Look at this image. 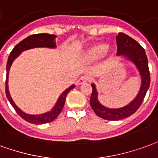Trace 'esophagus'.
<instances>
[{
	"mask_svg": "<svg viewBox=\"0 0 158 158\" xmlns=\"http://www.w3.org/2000/svg\"><path fill=\"white\" fill-rule=\"evenodd\" d=\"M89 81V78L87 77H86V76H82V77H81L79 79L77 80V85H81V84H84L86 83V82H87Z\"/></svg>",
	"mask_w": 158,
	"mask_h": 158,
	"instance_id": "1",
	"label": "esophagus"
}]
</instances>
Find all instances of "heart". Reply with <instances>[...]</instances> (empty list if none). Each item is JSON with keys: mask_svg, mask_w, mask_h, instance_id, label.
Returning a JSON list of instances; mask_svg holds the SVG:
<instances>
[{"mask_svg": "<svg viewBox=\"0 0 158 158\" xmlns=\"http://www.w3.org/2000/svg\"><path fill=\"white\" fill-rule=\"evenodd\" d=\"M114 55L115 50L113 48L106 46L103 43H97L87 47L82 54V60L84 61L93 62L102 56L104 61L108 62L112 60Z\"/></svg>", "mask_w": 158, "mask_h": 158, "instance_id": "b5f03b06", "label": "heart"}]
</instances>
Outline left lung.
Returning a JSON list of instances; mask_svg holds the SVG:
<instances>
[{"mask_svg":"<svg viewBox=\"0 0 158 158\" xmlns=\"http://www.w3.org/2000/svg\"><path fill=\"white\" fill-rule=\"evenodd\" d=\"M116 42L118 49L117 55H123L135 65L141 77V86L137 96L129 104L119 109H109L99 103L96 87L93 83L92 84L93 92L90 98L91 107L97 115L107 120H119L132 115L141 105L150 87V71L145 49L139 43L125 33H118L116 36Z\"/></svg>","mask_w":158,"mask_h":158,"instance_id":"1","label":"left lung"}]
</instances>
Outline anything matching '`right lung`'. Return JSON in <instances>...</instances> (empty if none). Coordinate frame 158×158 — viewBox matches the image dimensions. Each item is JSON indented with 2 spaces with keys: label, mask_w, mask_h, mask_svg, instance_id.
I'll return each instance as SVG.
<instances>
[{
  "label": "right lung",
  "mask_w": 158,
  "mask_h": 158,
  "mask_svg": "<svg viewBox=\"0 0 158 158\" xmlns=\"http://www.w3.org/2000/svg\"><path fill=\"white\" fill-rule=\"evenodd\" d=\"M55 38L56 35L54 34H49V33H39V34H33L30 36L27 37L26 39H24L23 41L18 43L17 45L15 46L13 49L10 53V55L8 57L7 64H6V95L9 102L11 104V106L14 108L16 112L18 113V115L21 116L23 118L24 120L29 122L31 124H35V125H42V124H46L49 122L55 120V118L58 117L60 113L61 112L62 109L64 107L65 102V98L68 93L73 89L75 87V85H71V87L67 88L66 90L64 91L63 93L60 96L57 103H55L54 108L51 111L47 112L45 114H37V115H32L28 114L26 113L23 112L18 106L15 104L13 100L10 96L9 89H8V75H9V71L12 64V62L14 61V60L21 53L27 50V49H33V48H39V47H46V48H55Z\"/></svg>",
  "instance_id": "add662e5"
}]
</instances>
